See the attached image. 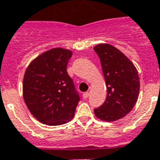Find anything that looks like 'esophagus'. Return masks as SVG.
Returning <instances> with one entry per match:
<instances>
[{
	"label": "esophagus",
	"mask_w": 160,
	"mask_h": 160,
	"mask_svg": "<svg viewBox=\"0 0 160 160\" xmlns=\"http://www.w3.org/2000/svg\"><path fill=\"white\" fill-rule=\"evenodd\" d=\"M89 92H85V93H83V98H88V97H89Z\"/></svg>",
	"instance_id": "34e87169"
}]
</instances>
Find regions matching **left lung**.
<instances>
[{
  "label": "left lung",
  "instance_id": "left-lung-1",
  "mask_svg": "<svg viewBox=\"0 0 160 160\" xmlns=\"http://www.w3.org/2000/svg\"><path fill=\"white\" fill-rule=\"evenodd\" d=\"M100 59L107 97L100 107L93 110L98 118L114 122L132 111L138 98L140 79L133 63L121 51L108 43L93 48Z\"/></svg>",
  "mask_w": 160,
  "mask_h": 160
}]
</instances>
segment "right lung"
<instances>
[{
	"label": "right lung",
	"mask_w": 160,
	"mask_h": 160,
	"mask_svg": "<svg viewBox=\"0 0 160 160\" xmlns=\"http://www.w3.org/2000/svg\"><path fill=\"white\" fill-rule=\"evenodd\" d=\"M72 52L61 48L42 53L28 65L23 96L28 110L40 122L62 125L73 118L80 96L67 71Z\"/></svg>",
	"instance_id": "right-lung-1"
}]
</instances>
